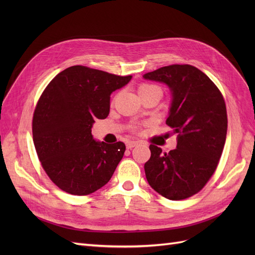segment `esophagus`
Here are the masks:
<instances>
[{"label": "esophagus", "instance_id": "1", "mask_svg": "<svg viewBox=\"0 0 255 255\" xmlns=\"http://www.w3.org/2000/svg\"><path fill=\"white\" fill-rule=\"evenodd\" d=\"M137 144H138V141H136V140H129V141L127 142V148L128 149H132V148H134V146H136Z\"/></svg>", "mask_w": 255, "mask_h": 255}]
</instances>
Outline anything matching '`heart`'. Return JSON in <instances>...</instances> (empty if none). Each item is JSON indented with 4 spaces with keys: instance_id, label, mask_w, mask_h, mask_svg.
Wrapping results in <instances>:
<instances>
[{
    "instance_id": "heart-1",
    "label": "heart",
    "mask_w": 255,
    "mask_h": 255,
    "mask_svg": "<svg viewBox=\"0 0 255 255\" xmlns=\"http://www.w3.org/2000/svg\"><path fill=\"white\" fill-rule=\"evenodd\" d=\"M154 89H159V88L157 86H154V85H150V84H140L139 86L137 87L138 95H139V96L148 94V92H150Z\"/></svg>"
}]
</instances>
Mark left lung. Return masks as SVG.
Here are the masks:
<instances>
[{
  "instance_id": "1",
  "label": "left lung",
  "mask_w": 255,
  "mask_h": 255,
  "mask_svg": "<svg viewBox=\"0 0 255 255\" xmlns=\"http://www.w3.org/2000/svg\"><path fill=\"white\" fill-rule=\"evenodd\" d=\"M143 78L170 88L172 103L166 125L177 134L176 149L168 153L150 144L146 181L169 200L187 199L205 186L218 166L228 129L225 99L205 73L190 65L161 67Z\"/></svg>"
}]
</instances>
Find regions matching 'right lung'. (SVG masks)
Instances as JSON below:
<instances>
[{
  "instance_id": "right-lung-1",
  "label": "right lung",
  "mask_w": 255,
  "mask_h": 255,
  "mask_svg": "<svg viewBox=\"0 0 255 255\" xmlns=\"http://www.w3.org/2000/svg\"><path fill=\"white\" fill-rule=\"evenodd\" d=\"M130 79L72 66L43 90L33 116V140L43 170L61 190L86 196L111 180L126 144L96 141L91 128L109 116L112 92Z\"/></svg>"
}]
</instances>
